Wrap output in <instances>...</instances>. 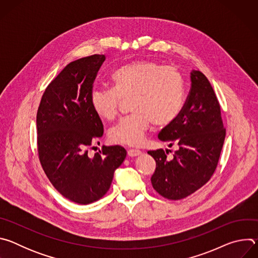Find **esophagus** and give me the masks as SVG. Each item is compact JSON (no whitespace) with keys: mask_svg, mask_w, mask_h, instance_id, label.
<instances>
[{"mask_svg":"<svg viewBox=\"0 0 258 258\" xmlns=\"http://www.w3.org/2000/svg\"><path fill=\"white\" fill-rule=\"evenodd\" d=\"M142 152L140 151V150H138V149H130L128 151H127V154H128V156H131V157H136V156H138V155H140Z\"/></svg>","mask_w":258,"mask_h":258,"instance_id":"34e87169","label":"esophagus"}]
</instances>
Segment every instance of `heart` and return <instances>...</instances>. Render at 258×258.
I'll use <instances>...</instances> for the list:
<instances>
[{"label":"heart","instance_id":"1","mask_svg":"<svg viewBox=\"0 0 258 258\" xmlns=\"http://www.w3.org/2000/svg\"><path fill=\"white\" fill-rule=\"evenodd\" d=\"M112 87L95 88L90 104L97 116L113 119L122 99L131 97L132 113L109 131L112 143L138 146L153 123L157 127L171 124L185 102L186 86L181 73L172 66L150 60L121 64L110 75Z\"/></svg>","mask_w":258,"mask_h":258}]
</instances>
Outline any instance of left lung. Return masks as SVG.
I'll use <instances>...</instances> for the list:
<instances>
[{
	"instance_id": "left-lung-1",
	"label": "left lung",
	"mask_w": 258,
	"mask_h": 258,
	"mask_svg": "<svg viewBox=\"0 0 258 258\" xmlns=\"http://www.w3.org/2000/svg\"><path fill=\"white\" fill-rule=\"evenodd\" d=\"M190 78L191 89L179 115L158 135L169 147H177L173 158L167 159L163 149L148 151L156 161L152 186L169 200L188 197L210 179L226 138L220 106L209 81L199 70H192Z\"/></svg>"
}]
</instances>
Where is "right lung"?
Wrapping results in <instances>:
<instances>
[{"label": "right lung", "instance_id": "add662e5", "mask_svg": "<svg viewBox=\"0 0 258 258\" xmlns=\"http://www.w3.org/2000/svg\"><path fill=\"white\" fill-rule=\"evenodd\" d=\"M105 55L70 62L47 87L36 113L38 152L54 188L68 200L90 204L102 198L123 162L121 146H103L93 157L88 148L103 136L90 94Z\"/></svg>", "mask_w": 258, "mask_h": 258}]
</instances>
